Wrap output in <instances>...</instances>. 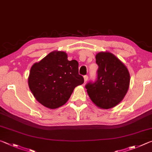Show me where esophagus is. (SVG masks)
<instances>
[{
	"instance_id": "1",
	"label": "esophagus",
	"mask_w": 152,
	"mask_h": 152,
	"mask_svg": "<svg viewBox=\"0 0 152 152\" xmlns=\"http://www.w3.org/2000/svg\"><path fill=\"white\" fill-rule=\"evenodd\" d=\"M88 76H87V75H85V76H84V83H85V82L88 80Z\"/></svg>"
}]
</instances>
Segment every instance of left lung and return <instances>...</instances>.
Listing matches in <instances>:
<instances>
[{
    "mask_svg": "<svg viewBox=\"0 0 152 152\" xmlns=\"http://www.w3.org/2000/svg\"><path fill=\"white\" fill-rule=\"evenodd\" d=\"M99 66L96 79L85 85L92 101L101 109H110L122 101L128 91L130 76L127 68L109 52L96 56Z\"/></svg>",
    "mask_w": 152,
    "mask_h": 152,
    "instance_id": "1",
    "label": "left lung"
}]
</instances>
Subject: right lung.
<instances>
[{"label":"right lung","instance_id":"add662e5","mask_svg":"<svg viewBox=\"0 0 152 152\" xmlns=\"http://www.w3.org/2000/svg\"><path fill=\"white\" fill-rule=\"evenodd\" d=\"M36 100L49 109L62 106L74 89L84 83L78 74V62L69 61L64 51H53L32 66L28 78Z\"/></svg>","mask_w":152,"mask_h":152}]
</instances>
